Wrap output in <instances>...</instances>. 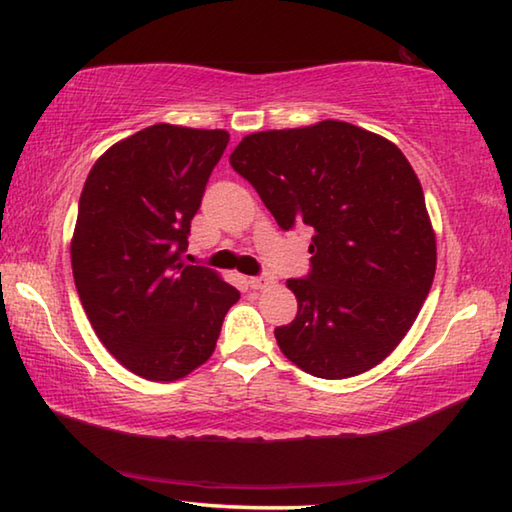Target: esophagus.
Segmentation results:
<instances>
[{
    "label": "esophagus",
    "instance_id": "1",
    "mask_svg": "<svg viewBox=\"0 0 512 512\" xmlns=\"http://www.w3.org/2000/svg\"><path fill=\"white\" fill-rule=\"evenodd\" d=\"M248 284L253 289H266V287H271V284H273V277L271 275H255V277H250Z\"/></svg>",
    "mask_w": 512,
    "mask_h": 512
}]
</instances>
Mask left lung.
I'll use <instances>...</instances> for the list:
<instances>
[{
  "mask_svg": "<svg viewBox=\"0 0 512 512\" xmlns=\"http://www.w3.org/2000/svg\"><path fill=\"white\" fill-rule=\"evenodd\" d=\"M230 164L282 230L311 225V273L289 280L298 314L284 357L323 379L361 375L409 332L436 275L418 176L393 142L348 121L246 135Z\"/></svg>",
  "mask_w": 512,
  "mask_h": 512,
  "instance_id": "left-lung-1",
  "label": "left lung"
}]
</instances>
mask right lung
Listing matches in <instances>:
<instances>
[{
    "mask_svg": "<svg viewBox=\"0 0 512 512\" xmlns=\"http://www.w3.org/2000/svg\"><path fill=\"white\" fill-rule=\"evenodd\" d=\"M228 131L155 124L112 144L85 180L72 273L99 341L121 366L176 381L212 357L239 291L183 262L189 225Z\"/></svg>",
    "mask_w": 512,
    "mask_h": 512,
    "instance_id": "right-lung-1",
    "label": "right lung"
}]
</instances>
